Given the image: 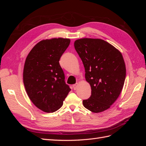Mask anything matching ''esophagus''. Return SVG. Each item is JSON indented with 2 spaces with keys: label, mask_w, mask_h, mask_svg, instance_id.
I'll return each mask as SVG.
<instances>
[{
  "label": "esophagus",
  "mask_w": 146,
  "mask_h": 146,
  "mask_svg": "<svg viewBox=\"0 0 146 146\" xmlns=\"http://www.w3.org/2000/svg\"><path fill=\"white\" fill-rule=\"evenodd\" d=\"M78 83H77L75 84V85H73V86H72L73 89H74V90H76L77 89V88H78Z\"/></svg>",
  "instance_id": "obj_1"
}]
</instances>
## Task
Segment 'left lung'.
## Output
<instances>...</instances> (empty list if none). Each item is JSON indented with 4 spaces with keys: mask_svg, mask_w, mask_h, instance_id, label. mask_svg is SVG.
I'll list each match as a JSON object with an SVG mask.
<instances>
[{
    "mask_svg": "<svg viewBox=\"0 0 146 146\" xmlns=\"http://www.w3.org/2000/svg\"><path fill=\"white\" fill-rule=\"evenodd\" d=\"M74 47L91 88V96L83 100V106L93 113L104 111L118 98L124 84L126 68L121 52L101 39H78Z\"/></svg>",
    "mask_w": 146,
    "mask_h": 146,
    "instance_id": "obj_1",
    "label": "left lung"
}]
</instances>
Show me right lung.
I'll return each mask as SVG.
<instances>
[{
    "label": "right lung",
    "instance_id": "obj_1",
    "mask_svg": "<svg viewBox=\"0 0 146 146\" xmlns=\"http://www.w3.org/2000/svg\"><path fill=\"white\" fill-rule=\"evenodd\" d=\"M70 42L68 38L43 39L26 58L23 70L25 91L32 103L46 113L60 108L70 88L59 63Z\"/></svg>",
    "mask_w": 146,
    "mask_h": 146
}]
</instances>
